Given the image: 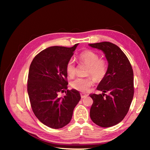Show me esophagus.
Wrapping results in <instances>:
<instances>
[{
	"label": "esophagus",
	"mask_w": 150,
	"mask_h": 150,
	"mask_svg": "<svg viewBox=\"0 0 150 150\" xmlns=\"http://www.w3.org/2000/svg\"><path fill=\"white\" fill-rule=\"evenodd\" d=\"M81 96L82 98H86V97H88V95L86 94V93H81Z\"/></svg>",
	"instance_id": "34e87169"
}]
</instances>
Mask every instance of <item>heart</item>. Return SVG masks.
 Returning a JSON list of instances; mask_svg holds the SVG:
<instances>
[{
    "mask_svg": "<svg viewBox=\"0 0 150 150\" xmlns=\"http://www.w3.org/2000/svg\"><path fill=\"white\" fill-rule=\"evenodd\" d=\"M79 58L81 61L89 66L88 75H91L97 80H102L106 75L108 64L105 60L100 59L99 55L91 50H85L80 53ZM66 71L70 77L75 73V66L72 59L68 60L66 64ZM93 84V79L91 77L82 78L77 77L71 82V86L75 90L86 91Z\"/></svg>",
    "mask_w": 150,
    "mask_h": 150,
    "instance_id": "1",
    "label": "heart"
}]
</instances>
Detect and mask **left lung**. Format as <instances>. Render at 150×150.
I'll list each match as a JSON object with an SVG mask.
<instances>
[{"instance_id":"1","label":"left lung","mask_w":150,"mask_h":150,"mask_svg":"<svg viewBox=\"0 0 150 150\" xmlns=\"http://www.w3.org/2000/svg\"><path fill=\"white\" fill-rule=\"evenodd\" d=\"M88 45L101 50L108 63L106 75L97 88L103 93L90 95L93 100L91 119L98 126L108 128L119 124L128 113L134 94L133 69L125 54L115 44L103 42Z\"/></svg>"}]
</instances>
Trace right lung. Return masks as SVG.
Returning a JSON list of instances; mask_svg holds the SVG:
<instances>
[{
  "label": "right lung",
  "mask_w": 150,
  "mask_h": 150,
  "mask_svg": "<svg viewBox=\"0 0 150 150\" xmlns=\"http://www.w3.org/2000/svg\"><path fill=\"white\" fill-rule=\"evenodd\" d=\"M78 45L47 47L35 57L30 67L28 93L31 108L41 122L53 129L69 124L73 110L81 100L77 90L66 91L68 84L66 64ZM59 92H65L66 95L60 98Z\"/></svg>",
  "instance_id": "add662e5"
}]
</instances>
